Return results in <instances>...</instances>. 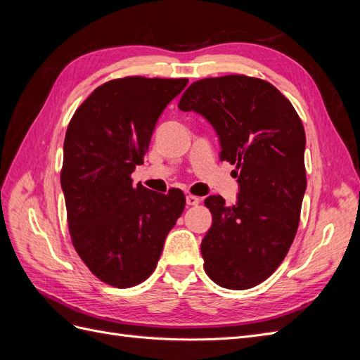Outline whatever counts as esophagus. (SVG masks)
<instances>
[{
	"mask_svg": "<svg viewBox=\"0 0 360 360\" xmlns=\"http://www.w3.org/2000/svg\"><path fill=\"white\" fill-rule=\"evenodd\" d=\"M200 198L198 197H195V195H188L186 197V204L188 205H197V204H200Z\"/></svg>",
	"mask_w": 360,
	"mask_h": 360,
	"instance_id": "34e87169",
	"label": "esophagus"
}]
</instances>
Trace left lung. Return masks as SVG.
<instances>
[{"instance_id":"1","label":"left lung","mask_w":360,"mask_h":360,"mask_svg":"<svg viewBox=\"0 0 360 360\" xmlns=\"http://www.w3.org/2000/svg\"><path fill=\"white\" fill-rule=\"evenodd\" d=\"M179 110L205 118L221 160L238 169L234 204L221 195L204 200L213 217L201 242L205 274L224 288H252L278 269L297 231L307 191L303 124L274 85L245 75L193 82Z\"/></svg>"}]
</instances>
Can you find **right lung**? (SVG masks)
<instances>
[{"label": "right lung", "mask_w": 360, "mask_h": 360, "mask_svg": "<svg viewBox=\"0 0 360 360\" xmlns=\"http://www.w3.org/2000/svg\"><path fill=\"white\" fill-rule=\"evenodd\" d=\"M188 79L130 76L96 89L72 117L63 147L61 189L76 252L93 275L134 287L158 266L184 209V195L134 186L158 120Z\"/></svg>", "instance_id": "obj_1"}]
</instances>
